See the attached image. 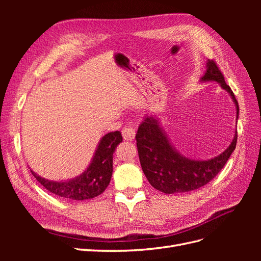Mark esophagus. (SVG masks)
<instances>
[{
	"mask_svg": "<svg viewBox=\"0 0 261 261\" xmlns=\"http://www.w3.org/2000/svg\"><path fill=\"white\" fill-rule=\"evenodd\" d=\"M122 135H123V138L125 140L127 141H132L134 138H135V129H134L133 127H129V126H126V127H124L122 129Z\"/></svg>",
	"mask_w": 261,
	"mask_h": 261,
	"instance_id": "obj_1",
	"label": "esophagus"
}]
</instances>
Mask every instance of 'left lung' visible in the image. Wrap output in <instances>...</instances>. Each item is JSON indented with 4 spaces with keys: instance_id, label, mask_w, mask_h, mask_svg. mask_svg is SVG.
Masks as SVG:
<instances>
[{
    "instance_id": "1",
    "label": "left lung",
    "mask_w": 261,
    "mask_h": 261,
    "mask_svg": "<svg viewBox=\"0 0 261 261\" xmlns=\"http://www.w3.org/2000/svg\"><path fill=\"white\" fill-rule=\"evenodd\" d=\"M199 82L217 83L230 94L235 105L238 124L239 103L215 62H206V70ZM136 140L139 161L150 185L164 194H176L192 192L202 187L223 169L235 150L238 130H235L231 144L223 152L204 160L193 159L181 154L171 143L156 115L150 114L144 117L138 127Z\"/></svg>"
}]
</instances>
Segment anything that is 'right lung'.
I'll use <instances>...</instances> for the list:
<instances>
[{"label": "right lung", "mask_w": 261, "mask_h": 261, "mask_svg": "<svg viewBox=\"0 0 261 261\" xmlns=\"http://www.w3.org/2000/svg\"><path fill=\"white\" fill-rule=\"evenodd\" d=\"M123 140L121 132H111L102 136L94 150L88 167L74 178L54 180L40 176L30 169L31 174L44 188L54 195L70 200L94 198L106 191L113 172V153Z\"/></svg>", "instance_id": "1"}]
</instances>
